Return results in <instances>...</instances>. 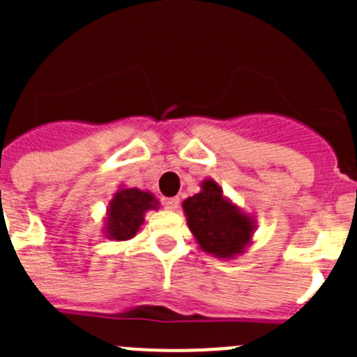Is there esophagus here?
Wrapping results in <instances>:
<instances>
[{"label":"esophagus","instance_id":"1","mask_svg":"<svg viewBox=\"0 0 357 357\" xmlns=\"http://www.w3.org/2000/svg\"><path fill=\"white\" fill-rule=\"evenodd\" d=\"M162 204H164V209L175 211L176 207H178V198H176V197H173V198H164Z\"/></svg>","mask_w":357,"mask_h":357}]
</instances>
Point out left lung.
<instances>
[{
    "label": "left lung",
    "instance_id": "obj_1",
    "mask_svg": "<svg viewBox=\"0 0 357 357\" xmlns=\"http://www.w3.org/2000/svg\"><path fill=\"white\" fill-rule=\"evenodd\" d=\"M188 227L202 252L218 259H234L252 245L255 218L223 195L213 178L200 184V193L182 202Z\"/></svg>",
    "mask_w": 357,
    "mask_h": 357
}]
</instances>
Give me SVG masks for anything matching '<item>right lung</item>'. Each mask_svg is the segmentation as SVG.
<instances>
[{
	"mask_svg": "<svg viewBox=\"0 0 357 357\" xmlns=\"http://www.w3.org/2000/svg\"><path fill=\"white\" fill-rule=\"evenodd\" d=\"M153 209H159L155 195L144 189L119 185L107 206L103 234L112 241L132 239L144 223V214Z\"/></svg>",
	"mask_w": 357,
	"mask_h": 357,
	"instance_id": "1",
	"label": "right lung"
}]
</instances>
